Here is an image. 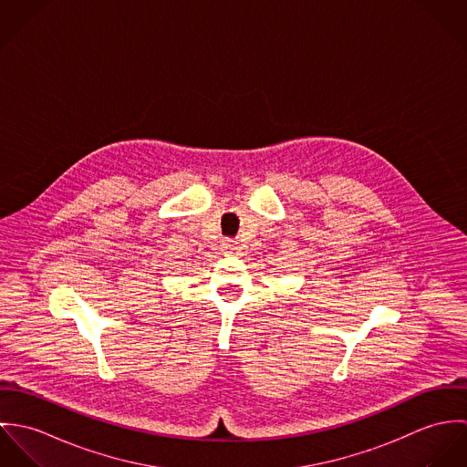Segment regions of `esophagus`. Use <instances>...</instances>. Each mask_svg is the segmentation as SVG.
Segmentation results:
<instances>
[{
	"label": "esophagus",
	"mask_w": 467,
	"mask_h": 467,
	"mask_svg": "<svg viewBox=\"0 0 467 467\" xmlns=\"http://www.w3.org/2000/svg\"><path fill=\"white\" fill-rule=\"evenodd\" d=\"M221 250H223V254H224V255H239V254H241V250H243V246H241L237 241L226 239V241H223Z\"/></svg>",
	"instance_id": "34e87169"
}]
</instances>
